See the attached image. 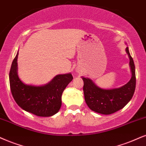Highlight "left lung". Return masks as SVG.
<instances>
[{
    "mask_svg": "<svg viewBox=\"0 0 146 146\" xmlns=\"http://www.w3.org/2000/svg\"><path fill=\"white\" fill-rule=\"evenodd\" d=\"M126 52L130 60L132 75L129 82L125 86L115 89L104 90L98 87L90 79L82 77L85 101L93 111L102 114H112L122 109L132 98L136 85L135 69L128 47L126 48Z\"/></svg>",
    "mask_w": 146,
    "mask_h": 146,
    "instance_id": "1",
    "label": "left lung"
}]
</instances>
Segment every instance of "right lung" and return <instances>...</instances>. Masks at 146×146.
Returning <instances> with one entry per match:
<instances>
[{
    "instance_id": "add662e5",
    "label": "right lung",
    "mask_w": 146,
    "mask_h": 146,
    "mask_svg": "<svg viewBox=\"0 0 146 146\" xmlns=\"http://www.w3.org/2000/svg\"><path fill=\"white\" fill-rule=\"evenodd\" d=\"M13 60L9 82L13 97L18 106L38 117H51L60 110L64 90L73 80L71 73L58 75L48 84L35 86L23 84L17 74V57Z\"/></svg>"
}]
</instances>
